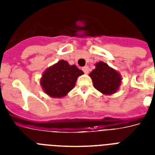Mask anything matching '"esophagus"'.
Returning <instances> with one entry per match:
<instances>
[{
    "instance_id": "34e87169",
    "label": "esophagus",
    "mask_w": 155,
    "mask_h": 155,
    "mask_svg": "<svg viewBox=\"0 0 155 155\" xmlns=\"http://www.w3.org/2000/svg\"><path fill=\"white\" fill-rule=\"evenodd\" d=\"M83 71L85 73V74H87L88 73V71H89V68H88V67L87 66H85V67H84V68H82Z\"/></svg>"
}]
</instances>
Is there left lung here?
<instances>
[{
	"instance_id": "8db88e82",
	"label": "left lung",
	"mask_w": 155,
	"mask_h": 155,
	"mask_svg": "<svg viewBox=\"0 0 155 155\" xmlns=\"http://www.w3.org/2000/svg\"><path fill=\"white\" fill-rule=\"evenodd\" d=\"M89 75L94 87L104 94L110 95L117 92L121 82L120 74L103 62L97 63Z\"/></svg>"
}]
</instances>
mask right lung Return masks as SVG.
I'll use <instances>...</instances> for the list:
<instances>
[{
    "mask_svg": "<svg viewBox=\"0 0 155 155\" xmlns=\"http://www.w3.org/2000/svg\"><path fill=\"white\" fill-rule=\"evenodd\" d=\"M84 72L75 65L60 60L49 68L42 75L41 85L44 92L52 97H63L72 89L78 76Z\"/></svg>",
    "mask_w": 155,
    "mask_h": 155,
    "instance_id": "obj_1",
    "label": "right lung"
}]
</instances>
